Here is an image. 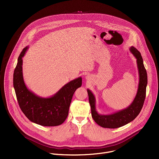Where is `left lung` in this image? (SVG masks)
<instances>
[{
	"label": "left lung",
	"instance_id": "obj_1",
	"mask_svg": "<svg viewBox=\"0 0 159 159\" xmlns=\"http://www.w3.org/2000/svg\"><path fill=\"white\" fill-rule=\"evenodd\" d=\"M131 52L137 58L140 75V80L137 94L131 103L126 109L109 115H100L96 111L95 98L90 90L87 89L89 104L91 108L92 117L95 122L103 128H117L123 126L137 118L139 115L146 96L147 85V74L143 65V58L140 52L134 47L130 48Z\"/></svg>",
	"mask_w": 159,
	"mask_h": 159
}]
</instances>
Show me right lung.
Masks as SVG:
<instances>
[{"instance_id": "add662e5", "label": "right lung", "mask_w": 159, "mask_h": 159, "mask_svg": "<svg viewBox=\"0 0 159 159\" xmlns=\"http://www.w3.org/2000/svg\"><path fill=\"white\" fill-rule=\"evenodd\" d=\"M28 47L20 53L14 69L13 85L19 106L25 116L32 122L44 126L62 124L66 119L75 90L82 85L79 77L66 84L53 97L39 98L27 89L22 77V60Z\"/></svg>"}]
</instances>
